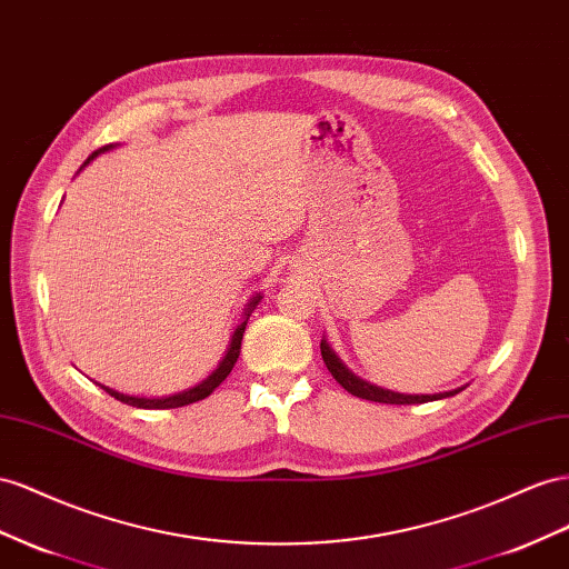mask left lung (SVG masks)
I'll return each instance as SVG.
<instances>
[{"label":"left lung","mask_w":569,"mask_h":569,"mask_svg":"<svg viewBox=\"0 0 569 569\" xmlns=\"http://www.w3.org/2000/svg\"><path fill=\"white\" fill-rule=\"evenodd\" d=\"M320 355H322V361H326V366H328V371L332 373V378L340 382L347 392H351L355 397H361V399H371V402H380V405H423V402H436V399H442V397H452V395L465 390V388H457V390L438 392V395H402V392L382 390L378 386H371L368 380L351 373L326 340L320 342Z\"/></svg>","instance_id":"1"}]
</instances>
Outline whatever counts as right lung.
<instances>
[{
	"label": "right lung",
	"mask_w": 569,
	"mask_h": 569,
	"mask_svg": "<svg viewBox=\"0 0 569 569\" xmlns=\"http://www.w3.org/2000/svg\"><path fill=\"white\" fill-rule=\"evenodd\" d=\"M110 148H114V146H102L100 150H96L93 156H90V158L83 162V167H86L90 160H96V158L100 156V152H107ZM83 167H81V170H83ZM260 299H263L260 295H256V297L251 299L247 313H243V320L239 322L237 330H234V335H232V342H229V349H227L224 359L220 361V366L214 368V371H212L206 380L198 382V386H193V388H189V390H181V392H177V395H167V397H133V395L117 392V390H112V388H104V386H100V382H98V386H100L107 395H112L114 399H119V402L131 405V407H138V409H177V407L193 405V402H198V399H206L214 388L220 386V382H222L229 373H232V368H234V363H237V359H239V349H241V340H243V330H247L249 316L253 313V309H256Z\"/></svg>",
	"instance_id": "right-lung-1"
}]
</instances>
